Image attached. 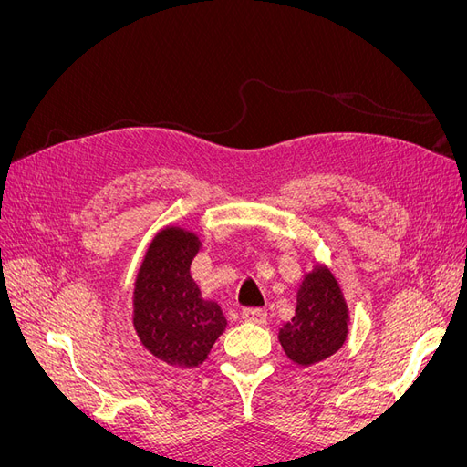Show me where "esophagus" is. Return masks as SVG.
I'll use <instances>...</instances> for the list:
<instances>
[{"mask_svg":"<svg viewBox=\"0 0 467 467\" xmlns=\"http://www.w3.org/2000/svg\"><path fill=\"white\" fill-rule=\"evenodd\" d=\"M265 317H266L265 309H259V307H245L242 312V319L249 323H263Z\"/></svg>","mask_w":467,"mask_h":467,"instance_id":"esophagus-1","label":"esophagus"}]
</instances>
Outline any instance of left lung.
Masks as SVG:
<instances>
[{
	"instance_id": "left-lung-1",
	"label": "left lung",
	"mask_w": 467,
	"mask_h": 467,
	"mask_svg": "<svg viewBox=\"0 0 467 467\" xmlns=\"http://www.w3.org/2000/svg\"><path fill=\"white\" fill-rule=\"evenodd\" d=\"M348 307L341 286L327 266L316 265L296 294V314L278 331L286 357L312 366L335 355L347 341Z\"/></svg>"
}]
</instances>
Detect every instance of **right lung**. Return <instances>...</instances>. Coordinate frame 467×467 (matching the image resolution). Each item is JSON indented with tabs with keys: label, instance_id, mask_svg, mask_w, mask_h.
I'll list each match as a JSON object with an SVG mask.
<instances>
[{
	"label": "right lung",
	"instance_id": "1",
	"mask_svg": "<svg viewBox=\"0 0 467 467\" xmlns=\"http://www.w3.org/2000/svg\"><path fill=\"white\" fill-rule=\"evenodd\" d=\"M201 239L181 228L153 237L134 288V329L155 358L169 366L194 368L225 329L216 302L204 300L191 276Z\"/></svg>",
	"mask_w": 467,
	"mask_h": 467
}]
</instances>
